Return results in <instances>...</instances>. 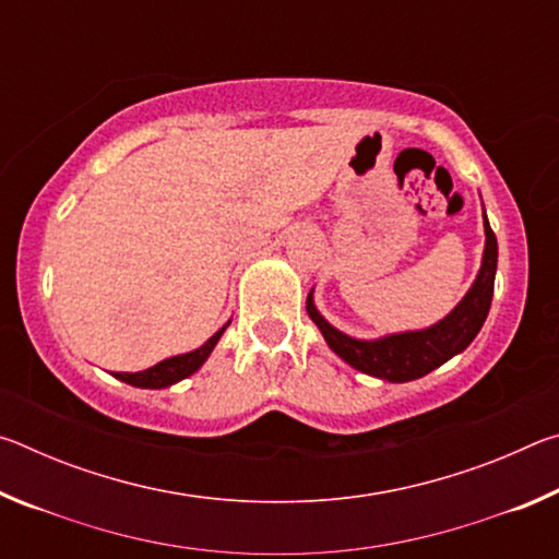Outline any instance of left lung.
Returning a JSON list of instances; mask_svg holds the SVG:
<instances>
[{
    "mask_svg": "<svg viewBox=\"0 0 559 559\" xmlns=\"http://www.w3.org/2000/svg\"><path fill=\"white\" fill-rule=\"evenodd\" d=\"M484 226L486 251L478 276L473 281L466 298H463L441 323L427 330H416V333H400L382 340H355L340 333V330H335L318 313L313 306V290L308 293L306 300L310 320L320 328L325 343L359 372L380 377V380L386 382H409L416 380V377L429 374L453 355L463 353L486 323L490 300H493L498 241L488 219H484Z\"/></svg>",
    "mask_w": 559,
    "mask_h": 559,
    "instance_id": "left-lung-1",
    "label": "left lung"
}]
</instances>
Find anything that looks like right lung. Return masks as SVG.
I'll return each mask as SVG.
<instances>
[{
  "instance_id": "right-lung-1",
  "label": "right lung",
  "mask_w": 559,
  "mask_h": 559,
  "mask_svg": "<svg viewBox=\"0 0 559 559\" xmlns=\"http://www.w3.org/2000/svg\"><path fill=\"white\" fill-rule=\"evenodd\" d=\"M226 325H229V323H226ZM226 325L222 330H216V333L210 340H206L202 347L192 349V353L163 359V362H157L155 367H147V370H143V372H118L116 377L122 382L132 384V386H145V390H163V386H169V384H175L179 380H185V377L200 370V367L204 365V359L212 355V349H214L216 343H219V337L226 330Z\"/></svg>"
}]
</instances>
